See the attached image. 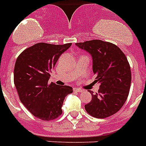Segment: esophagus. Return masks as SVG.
<instances>
[{"mask_svg": "<svg viewBox=\"0 0 146 146\" xmlns=\"http://www.w3.org/2000/svg\"><path fill=\"white\" fill-rule=\"evenodd\" d=\"M73 92H83V91H82L81 88H73Z\"/></svg>", "mask_w": 146, "mask_h": 146, "instance_id": "obj_1", "label": "esophagus"}]
</instances>
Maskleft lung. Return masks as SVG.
Returning a JSON list of instances; mask_svg holds the SVG:
<instances>
[{
  "label": "left lung",
  "instance_id": "8db88e82",
  "mask_svg": "<svg viewBox=\"0 0 146 146\" xmlns=\"http://www.w3.org/2000/svg\"><path fill=\"white\" fill-rule=\"evenodd\" d=\"M76 46L91 54L95 81L100 84L98 93L90 91L92 99L85 105V110L98 118L115 114L126 101L131 87V67L125 54L115 45L100 40Z\"/></svg>",
  "mask_w": 146,
  "mask_h": 146
}]
</instances>
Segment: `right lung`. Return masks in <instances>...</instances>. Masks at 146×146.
Returning a JSON list of instances; mask_svg holds the SVG:
<instances>
[{
	"instance_id": "obj_1",
	"label": "right lung",
	"mask_w": 146,
	"mask_h": 146,
	"mask_svg": "<svg viewBox=\"0 0 146 146\" xmlns=\"http://www.w3.org/2000/svg\"><path fill=\"white\" fill-rule=\"evenodd\" d=\"M70 46L39 42L26 48L16 59L14 84L20 100L41 120H53L61 115L65 97L73 92L70 86L48 82L59 57Z\"/></svg>"
}]
</instances>
